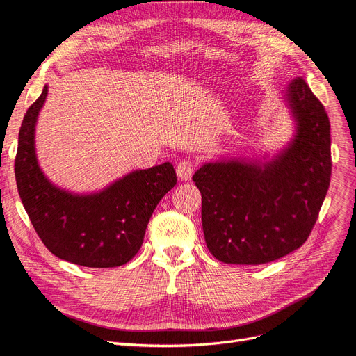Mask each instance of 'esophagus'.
<instances>
[{
    "label": "esophagus",
    "instance_id": "1",
    "mask_svg": "<svg viewBox=\"0 0 356 356\" xmlns=\"http://www.w3.org/2000/svg\"><path fill=\"white\" fill-rule=\"evenodd\" d=\"M195 172V164L192 160H181L177 167H176V173L177 177L183 181H188L192 179V175Z\"/></svg>",
    "mask_w": 356,
    "mask_h": 356
}]
</instances>
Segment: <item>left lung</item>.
Masks as SVG:
<instances>
[{
  "instance_id": "1",
  "label": "left lung",
  "mask_w": 356,
  "mask_h": 356,
  "mask_svg": "<svg viewBox=\"0 0 356 356\" xmlns=\"http://www.w3.org/2000/svg\"><path fill=\"white\" fill-rule=\"evenodd\" d=\"M286 101L296 122L291 143L268 161L204 163L193 176L211 254L227 264L271 263L309 238L329 189L330 122L303 78Z\"/></svg>"
}]
</instances>
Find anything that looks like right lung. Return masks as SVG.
<instances>
[{
	"label": "right lung",
	"mask_w": 356,
	"mask_h": 356,
	"mask_svg": "<svg viewBox=\"0 0 356 356\" xmlns=\"http://www.w3.org/2000/svg\"><path fill=\"white\" fill-rule=\"evenodd\" d=\"M47 97L27 109L15 156V181L24 209L46 248L69 263L111 268L127 264L143 245L144 234L161 197L172 191L170 163L131 172L101 192L76 195L54 186L42 172L34 148L37 117Z\"/></svg>",
	"instance_id": "add662e5"
}]
</instances>
